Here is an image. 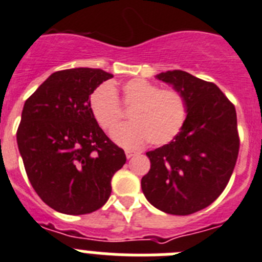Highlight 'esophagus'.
Masks as SVG:
<instances>
[{"label":"esophagus","instance_id":"34e87169","mask_svg":"<svg viewBox=\"0 0 262 262\" xmlns=\"http://www.w3.org/2000/svg\"><path fill=\"white\" fill-rule=\"evenodd\" d=\"M136 155L135 151H131V149H126V157L127 159H131V157H134Z\"/></svg>","mask_w":262,"mask_h":262}]
</instances>
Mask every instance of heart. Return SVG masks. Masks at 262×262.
<instances>
[{"label": "heart", "mask_w": 262, "mask_h": 262, "mask_svg": "<svg viewBox=\"0 0 262 262\" xmlns=\"http://www.w3.org/2000/svg\"><path fill=\"white\" fill-rule=\"evenodd\" d=\"M120 102L114 89L99 85L89 98V108L98 126L111 133L127 108L133 122L118 127L113 134L118 144L136 148L149 142L152 145L170 143L184 128L187 118V101L174 88L161 89L143 78H133L122 85ZM122 103V105L120 106Z\"/></svg>", "instance_id": "1"}]
</instances>
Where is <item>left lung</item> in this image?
<instances>
[{
  "label": "left lung",
  "instance_id": "1",
  "mask_svg": "<svg viewBox=\"0 0 262 262\" xmlns=\"http://www.w3.org/2000/svg\"><path fill=\"white\" fill-rule=\"evenodd\" d=\"M156 78L173 85L187 101L184 128L169 144L147 152L149 172L142 178L148 202L172 215H190L223 193L239 155L233 103L214 82L184 71Z\"/></svg>",
  "mask_w": 262,
  "mask_h": 262
}]
</instances>
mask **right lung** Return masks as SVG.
<instances>
[{
  "mask_svg": "<svg viewBox=\"0 0 262 262\" xmlns=\"http://www.w3.org/2000/svg\"><path fill=\"white\" fill-rule=\"evenodd\" d=\"M113 75L102 69L57 71L26 99L17 129L23 165L34 190L51 209L68 215L101 209L126 155L106 136L89 97Z\"/></svg>",
  "mask_w": 262,
  "mask_h": 262,
  "instance_id": "add662e5",
  "label": "right lung"
}]
</instances>
